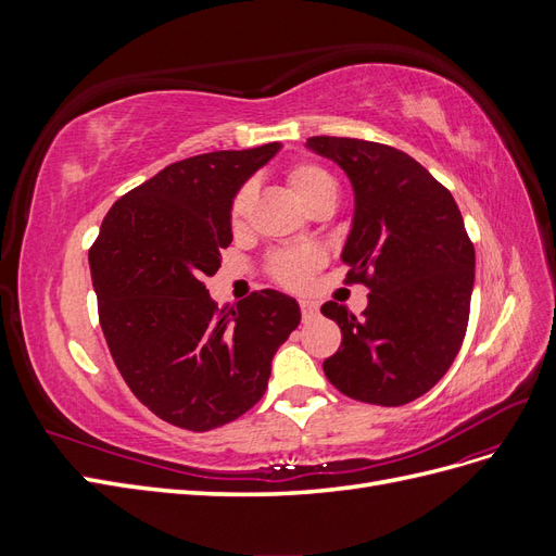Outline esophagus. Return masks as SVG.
<instances>
[{
    "instance_id": "esophagus-1",
    "label": "esophagus",
    "mask_w": 556,
    "mask_h": 556,
    "mask_svg": "<svg viewBox=\"0 0 556 556\" xmlns=\"http://www.w3.org/2000/svg\"><path fill=\"white\" fill-rule=\"evenodd\" d=\"M299 306H301V315H304L306 323H308V319H313V317L317 315V304H315V301L301 299V301H299Z\"/></svg>"
}]
</instances>
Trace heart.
Masks as SVG:
<instances>
[{
    "mask_svg": "<svg viewBox=\"0 0 556 556\" xmlns=\"http://www.w3.org/2000/svg\"><path fill=\"white\" fill-rule=\"evenodd\" d=\"M288 185L306 206H311L313 201L323 199L327 194H336L333 176L313 162L292 164L288 169ZM252 201H255V188L248 182L237 192V197L231 199L229 220L233 227L243 225V220L250 213ZM319 264H323V252L317 248L280 250L271 257V262H268V274L274 276V280L285 285V288H304L311 274Z\"/></svg>",
    "mask_w": 556,
    "mask_h": 556,
    "instance_id": "obj_1",
    "label": "heart"
}]
</instances>
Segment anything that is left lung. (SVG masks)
<instances>
[{"instance_id":"8db88e82","label":"left lung","mask_w":556,"mask_h":556,"mask_svg":"<svg viewBox=\"0 0 556 556\" xmlns=\"http://www.w3.org/2000/svg\"><path fill=\"white\" fill-rule=\"evenodd\" d=\"M355 192L341 260L364 282L362 317L327 301L343 343L323 368L336 390L376 406H403L439 382L462 348L476 280V250L457 201L401 150L343 137H311Z\"/></svg>"}]
</instances>
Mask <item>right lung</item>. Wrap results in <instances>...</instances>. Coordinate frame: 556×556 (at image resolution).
I'll use <instances>...</instances> for the list:
<instances>
[{"label":"right lung","instance_id":"add662e5","mask_svg":"<svg viewBox=\"0 0 556 556\" xmlns=\"http://www.w3.org/2000/svg\"><path fill=\"white\" fill-rule=\"evenodd\" d=\"M280 150H217L166 166L121 197L90 248L99 325L127 387L164 422L208 431L264 396L299 304L262 290L223 311L204 278L231 243L229 206Z\"/></svg>","mask_w":556,"mask_h":556}]
</instances>
